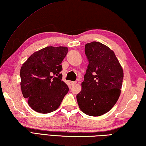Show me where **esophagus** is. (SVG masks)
<instances>
[{
    "mask_svg": "<svg viewBox=\"0 0 146 146\" xmlns=\"http://www.w3.org/2000/svg\"><path fill=\"white\" fill-rule=\"evenodd\" d=\"M70 83H71V86H74V85L76 84V81H71Z\"/></svg>",
    "mask_w": 146,
    "mask_h": 146,
    "instance_id": "obj_1",
    "label": "esophagus"
}]
</instances>
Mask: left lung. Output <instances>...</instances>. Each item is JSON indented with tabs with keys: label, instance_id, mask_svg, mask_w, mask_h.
<instances>
[{
	"label": "left lung",
	"instance_id": "obj_1",
	"mask_svg": "<svg viewBox=\"0 0 146 146\" xmlns=\"http://www.w3.org/2000/svg\"><path fill=\"white\" fill-rule=\"evenodd\" d=\"M85 53L89 64L76 99L82 112L98 117L108 112L117 102L123 72L115 53L104 44H86Z\"/></svg>",
	"mask_w": 146,
	"mask_h": 146
}]
</instances>
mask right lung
<instances>
[{"mask_svg":"<svg viewBox=\"0 0 146 146\" xmlns=\"http://www.w3.org/2000/svg\"><path fill=\"white\" fill-rule=\"evenodd\" d=\"M66 47L48 46L36 51L21 68V88L29 106L35 111L49 113L57 110L69 88L62 80L61 63Z\"/></svg>","mask_w":146,"mask_h":146,"instance_id":"obj_1","label":"right lung"}]
</instances>
